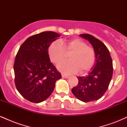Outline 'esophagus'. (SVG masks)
<instances>
[{
	"mask_svg": "<svg viewBox=\"0 0 127 127\" xmlns=\"http://www.w3.org/2000/svg\"><path fill=\"white\" fill-rule=\"evenodd\" d=\"M62 77H63V78H65V79H67V78H68V75H65V74H63V73H62Z\"/></svg>",
	"mask_w": 127,
	"mask_h": 127,
	"instance_id": "esophagus-1",
	"label": "esophagus"
}]
</instances>
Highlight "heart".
I'll list each match as a JSON object with an SVG mask.
<instances>
[{"label": "heart", "instance_id": "obj_1", "mask_svg": "<svg viewBox=\"0 0 127 127\" xmlns=\"http://www.w3.org/2000/svg\"><path fill=\"white\" fill-rule=\"evenodd\" d=\"M71 52L69 60L58 65V69L64 73L73 74L79 71L81 73L91 69L95 62V52L91 46H87L84 40L73 39L60 43L57 41L52 42L48 52L51 61L59 64L65 59V54Z\"/></svg>", "mask_w": 127, "mask_h": 127}]
</instances>
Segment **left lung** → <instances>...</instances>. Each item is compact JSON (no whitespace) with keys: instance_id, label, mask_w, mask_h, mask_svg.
<instances>
[{"instance_id":"obj_1","label":"left lung","mask_w":127,"mask_h":127,"mask_svg":"<svg viewBox=\"0 0 127 127\" xmlns=\"http://www.w3.org/2000/svg\"><path fill=\"white\" fill-rule=\"evenodd\" d=\"M93 45L95 62L91 72L85 76H78V84L72 89L74 95L81 101L90 102L100 99L108 88L113 75V63L109 49L103 42L89 34H81Z\"/></svg>"}]
</instances>
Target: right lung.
I'll return each instance as SVG.
<instances>
[{"label":"right lung","mask_w":127,"mask_h":127,"mask_svg":"<svg viewBox=\"0 0 127 127\" xmlns=\"http://www.w3.org/2000/svg\"><path fill=\"white\" fill-rule=\"evenodd\" d=\"M60 34L43 32L24 41L15 57L14 65L16 88L24 98L32 103H40L50 96L55 82L62 78L50 62L49 46Z\"/></svg>","instance_id":"1"}]
</instances>
